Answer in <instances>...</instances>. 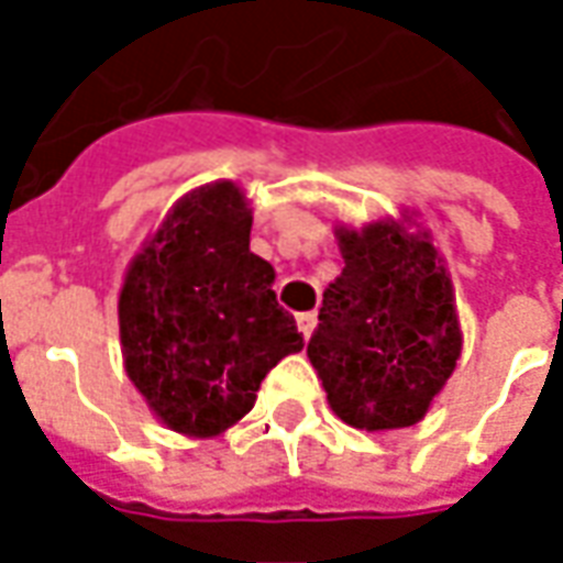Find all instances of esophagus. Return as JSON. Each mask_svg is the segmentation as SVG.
Here are the masks:
<instances>
[{"instance_id": "34e87169", "label": "esophagus", "mask_w": 563, "mask_h": 563, "mask_svg": "<svg viewBox=\"0 0 563 563\" xmlns=\"http://www.w3.org/2000/svg\"><path fill=\"white\" fill-rule=\"evenodd\" d=\"M317 313H313V310H307V313H298V329H301V334H305V338H310V334H313V329H317Z\"/></svg>"}]
</instances>
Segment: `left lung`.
<instances>
[{
    "label": "left lung",
    "instance_id": "1",
    "mask_svg": "<svg viewBox=\"0 0 563 563\" xmlns=\"http://www.w3.org/2000/svg\"><path fill=\"white\" fill-rule=\"evenodd\" d=\"M341 277L329 283L307 343L329 404L365 431L416 424L446 386L461 329L434 244L398 222L338 229Z\"/></svg>",
    "mask_w": 563,
    "mask_h": 563
}]
</instances>
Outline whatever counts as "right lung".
Wrapping results in <instances>:
<instances>
[{"label": "right lung", "mask_w": 563, "mask_h": 563, "mask_svg": "<svg viewBox=\"0 0 563 563\" xmlns=\"http://www.w3.org/2000/svg\"><path fill=\"white\" fill-rule=\"evenodd\" d=\"M253 213L229 180L180 198L120 292L126 374L172 431L213 437L246 416L271 367L305 346L250 253Z\"/></svg>", "instance_id": "obj_1"}]
</instances>
